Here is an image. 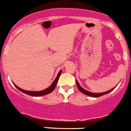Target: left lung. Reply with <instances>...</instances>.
Wrapping results in <instances>:
<instances>
[{
	"label": "left lung",
	"instance_id": "left-lung-1",
	"mask_svg": "<svg viewBox=\"0 0 131 131\" xmlns=\"http://www.w3.org/2000/svg\"><path fill=\"white\" fill-rule=\"evenodd\" d=\"M75 82H76V84H77V88H78L79 90V91H81V92H83V93L84 94H86V95L90 96H92V97H100V96H101L104 95V94H107V93H109V92H110L111 91H113V89H115V87H114V88H113V89H111V90H110V91H107V92H102V93H92V92H89V91H86V90H84V89H83V88L81 87V86H80L78 82H77V81H75Z\"/></svg>",
	"mask_w": 131,
	"mask_h": 131
}]
</instances>
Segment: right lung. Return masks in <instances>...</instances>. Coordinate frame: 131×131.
Instances as JSON below:
<instances>
[{"instance_id": "right-lung-1", "label": "right lung", "mask_w": 131, "mask_h": 131, "mask_svg": "<svg viewBox=\"0 0 131 131\" xmlns=\"http://www.w3.org/2000/svg\"><path fill=\"white\" fill-rule=\"evenodd\" d=\"M61 72H62V70H60V72L58 73V74L57 77L55 79V80L54 81V82L52 83V84L50 85L48 88H47V89H45L44 91H25V90H23V89H20L18 86H17L16 84H14L15 86H16L18 90L21 91V92H24V93L27 94H28V95L30 96H43V95H46V94H48L50 93L51 92H52L54 91V89H55V87L56 86V84H57V82L59 79V77L60 76V74H61Z\"/></svg>"}]
</instances>
